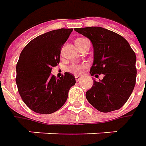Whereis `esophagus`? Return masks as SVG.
Returning <instances> with one entry per match:
<instances>
[{
    "label": "esophagus",
    "mask_w": 146,
    "mask_h": 146,
    "mask_svg": "<svg viewBox=\"0 0 146 146\" xmlns=\"http://www.w3.org/2000/svg\"><path fill=\"white\" fill-rule=\"evenodd\" d=\"M75 78H76V81H79V80H80V78H81V76H75Z\"/></svg>",
    "instance_id": "34e87169"
}]
</instances>
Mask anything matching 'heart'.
<instances>
[{
    "instance_id": "heart-1",
    "label": "heart",
    "mask_w": 146,
    "mask_h": 146,
    "mask_svg": "<svg viewBox=\"0 0 146 146\" xmlns=\"http://www.w3.org/2000/svg\"><path fill=\"white\" fill-rule=\"evenodd\" d=\"M83 38H79L76 40V44H77L78 43H80L81 40H83ZM88 66V65L86 63H82V64H72L68 67V70L73 73V74H81L83 72L84 69H85Z\"/></svg>"
}]
</instances>
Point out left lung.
<instances>
[{"label":"left lung","mask_w":146,"mask_h":146,"mask_svg":"<svg viewBox=\"0 0 146 146\" xmlns=\"http://www.w3.org/2000/svg\"><path fill=\"white\" fill-rule=\"evenodd\" d=\"M88 38L93 46L91 76L103 74L100 81L86 92V98L101 112L120 109L126 103L136 84L137 57L129 43L120 35L100 27L75 28Z\"/></svg>","instance_id":"8db88e82"}]
</instances>
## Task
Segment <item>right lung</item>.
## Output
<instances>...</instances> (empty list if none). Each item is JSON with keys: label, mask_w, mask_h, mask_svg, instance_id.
<instances>
[{"label": "right lung", "mask_w": 146, "mask_h": 146, "mask_svg": "<svg viewBox=\"0 0 146 146\" xmlns=\"http://www.w3.org/2000/svg\"><path fill=\"white\" fill-rule=\"evenodd\" d=\"M73 31L61 28L36 37L21 52L16 66V84L20 97L34 112L52 114L66 102L70 88L76 84L69 72L57 79L51 75L60 62L62 45Z\"/></svg>", "instance_id": "add662e5"}]
</instances>
